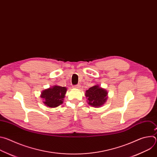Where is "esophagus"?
<instances>
[{"mask_svg": "<svg viewBox=\"0 0 157 157\" xmlns=\"http://www.w3.org/2000/svg\"><path fill=\"white\" fill-rule=\"evenodd\" d=\"M80 86H80L79 84H78V85H76V86H73V88H75V89H78V88H79Z\"/></svg>", "mask_w": 157, "mask_h": 157, "instance_id": "esophagus-1", "label": "esophagus"}]
</instances>
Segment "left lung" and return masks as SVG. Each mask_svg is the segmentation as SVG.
Returning <instances> with one entry per match:
<instances>
[{
  "label": "left lung",
  "mask_w": 157,
  "mask_h": 157,
  "mask_svg": "<svg viewBox=\"0 0 157 157\" xmlns=\"http://www.w3.org/2000/svg\"><path fill=\"white\" fill-rule=\"evenodd\" d=\"M85 96L87 99V103L95 108L101 107L107 101L108 93L105 89L98 84L91 87L86 91Z\"/></svg>",
  "instance_id": "left-lung-1"
}]
</instances>
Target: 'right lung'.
<instances>
[{
  "label": "right lung",
  "mask_w": 157,
  "mask_h": 157,
  "mask_svg": "<svg viewBox=\"0 0 157 157\" xmlns=\"http://www.w3.org/2000/svg\"><path fill=\"white\" fill-rule=\"evenodd\" d=\"M66 91V87L55 85L43 90L41 93L40 97L47 107L55 108L63 104Z\"/></svg>",
  "instance_id": "add662e5"
}]
</instances>
